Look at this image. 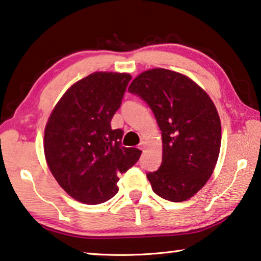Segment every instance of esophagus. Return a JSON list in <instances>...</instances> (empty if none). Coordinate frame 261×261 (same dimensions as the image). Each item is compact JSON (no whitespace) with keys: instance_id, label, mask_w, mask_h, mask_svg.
Wrapping results in <instances>:
<instances>
[{"instance_id":"obj_1","label":"esophagus","mask_w":261,"mask_h":261,"mask_svg":"<svg viewBox=\"0 0 261 261\" xmlns=\"http://www.w3.org/2000/svg\"><path fill=\"white\" fill-rule=\"evenodd\" d=\"M139 148H140V150H145V148H146V143L145 142L140 143L139 144Z\"/></svg>"}]
</instances>
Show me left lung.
Here are the masks:
<instances>
[{"label":"left lung","instance_id":"8db88e82","mask_svg":"<svg viewBox=\"0 0 261 261\" xmlns=\"http://www.w3.org/2000/svg\"><path fill=\"white\" fill-rule=\"evenodd\" d=\"M129 92L152 109L163 137V161L147 173L156 195L172 202L188 200L212 176L221 148L220 116L200 86L165 68L143 72Z\"/></svg>","mask_w":261,"mask_h":261}]
</instances>
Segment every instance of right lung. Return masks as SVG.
<instances>
[{"mask_svg": "<svg viewBox=\"0 0 261 261\" xmlns=\"http://www.w3.org/2000/svg\"><path fill=\"white\" fill-rule=\"evenodd\" d=\"M131 75L95 72L69 87L48 117L44 135L46 163L68 195L87 204L110 200L119 173L142 151L121 145L123 130L111 129Z\"/></svg>", "mask_w": 261, "mask_h": 261, "instance_id": "1", "label": "right lung"}]
</instances>
